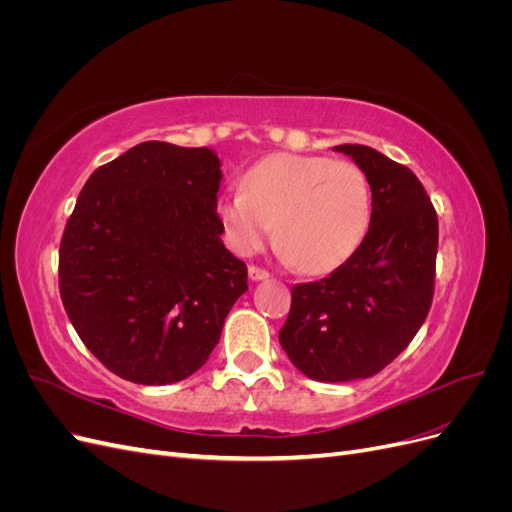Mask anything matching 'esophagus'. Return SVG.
Wrapping results in <instances>:
<instances>
[{"mask_svg":"<svg viewBox=\"0 0 512 512\" xmlns=\"http://www.w3.org/2000/svg\"><path fill=\"white\" fill-rule=\"evenodd\" d=\"M247 271H250V280H254V282L267 280V277H269V271L258 267V265H250V269H247Z\"/></svg>","mask_w":512,"mask_h":512,"instance_id":"obj_1","label":"esophagus"}]
</instances>
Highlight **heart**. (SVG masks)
I'll use <instances>...</instances> for the list:
<instances>
[{"instance_id": "1", "label": "heart", "mask_w": 512, "mask_h": 512, "mask_svg": "<svg viewBox=\"0 0 512 512\" xmlns=\"http://www.w3.org/2000/svg\"><path fill=\"white\" fill-rule=\"evenodd\" d=\"M218 218L232 250L247 256L275 227L284 256L305 273L342 265L365 239L371 188L363 168L329 156L275 153L243 177V190L218 200Z\"/></svg>"}]
</instances>
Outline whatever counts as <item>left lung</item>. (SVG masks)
I'll list each match as a JSON object with an SVG mask.
<instances>
[{
  "instance_id": "obj_1",
  "label": "left lung",
  "mask_w": 512,
  "mask_h": 512,
  "mask_svg": "<svg viewBox=\"0 0 512 512\" xmlns=\"http://www.w3.org/2000/svg\"><path fill=\"white\" fill-rule=\"evenodd\" d=\"M363 168L371 222L356 252L318 282L292 286L280 344L318 382L376 376L423 327L433 301L438 213L404 164L365 145H337Z\"/></svg>"
}]
</instances>
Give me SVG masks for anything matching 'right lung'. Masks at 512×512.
Masks as SVG:
<instances>
[{
    "label": "right lung",
    "instance_id": "add662e5",
    "mask_svg": "<svg viewBox=\"0 0 512 512\" xmlns=\"http://www.w3.org/2000/svg\"><path fill=\"white\" fill-rule=\"evenodd\" d=\"M220 160L147 141L94 170L59 243L74 331L123 380L173 384L203 367L247 267L218 218Z\"/></svg>",
    "mask_w": 512,
    "mask_h": 512
}]
</instances>
